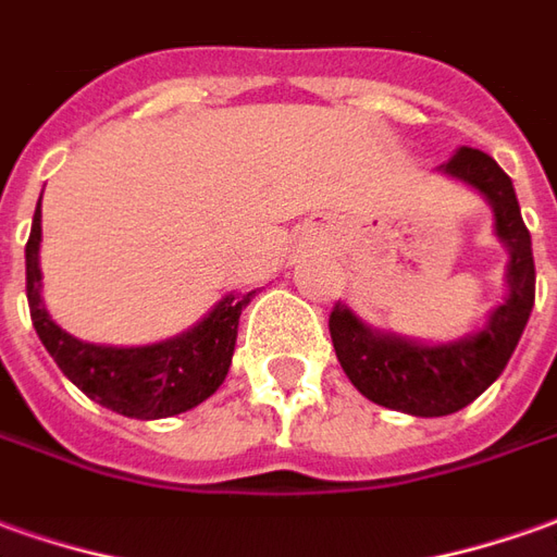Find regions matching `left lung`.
Masks as SVG:
<instances>
[{
    "instance_id": "left-lung-1",
    "label": "left lung",
    "mask_w": 557,
    "mask_h": 557,
    "mask_svg": "<svg viewBox=\"0 0 557 557\" xmlns=\"http://www.w3.org/2000/svg\"><path fill=\"white\" fill-rule=\"evenodd\" d=\"M448 175L482 190L494 206L497 236L509 245V300L494 309L488 327L461 343L412 345L367 330L345 306L330 309V339L345 375L367 400L409 416H451L488 388L512 358L531 318L536 290L531 233L521 221L512 178L488 154L461 148L443 166Z\"/></svg>"
}]
</instances>
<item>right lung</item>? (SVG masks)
I'll list each match as a JSON object with an SVG mask.
<instances>
[{
    "label": "right lung",
    "instance_id": "right-lung-1",
    "mask_svg": "<svg viewBox=\"0 0 557 557\" xmlns=\"http://www.w3.org/2000/svg\"><path fill=\"white\" fill-rule=\"evenodd\" d=\"M38 242H41V199H38L29 242H26V300L38 339L57 360V367L78 385L90 400L102 403L111 412L126 418H169L194 409L212 397L227 379L242 309L255 297H224L214 312L197 327L166 343L145 348H106L78 343L60 330L41 302V270H38Z\"/></svg>",
    "mask_w": 557,
    "mask_h": 557
}]
</instances>
